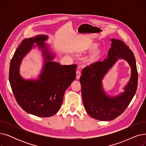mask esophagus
Instances as JSON below:
<instances>
[{
	"instance_id": "34e87169",
	"label": "esophagus",
	"mask_w": 146,
	"mask_h": 146,
	"mask_svg": "<svg viewBox=\"0 0 146 146\" xmlns=\"http://www.w3.org/2000/svg\"><path fill=\"white\" fill-rule=\"evenodd\" d=\"M80 72L79 70H77L76 71V79H79L80 77Z\"/></svg>"
}]
</instances>
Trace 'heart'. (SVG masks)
<instances>
[{
    "label": "heart",
    "mask_w": 146,
    "mask_h": 146,
    "mask_svg": "<svg viewBox=\"0 0 146 146\" xmlns=\"http://www.w3.org/2000/svg\"><path fill=\"white\" fill-rule=\"evenodd\" d=\"M98 46V43L91 42L84 46L83 47L80 49V51L83 53H86L92 51L90 54L85 60V63L87 64L90 65L96 63L102 57L104 50L102 47L97 48Z\"/></svg>",
    "instance_id": "1"
}]
</instances>
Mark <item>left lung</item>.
Segmentation results:
<instances>
[{
  "label": "left lung",
  "mask_w": 146,
  "mask_h": 146,
  "mask_svg": "<svg viewBox=\"0 0 146 146\" xmlns=\"http://www.w3.org/2000/svg\"><path fill=\"white\" fill-rule=\"evenodd\" d=\"M111 47L107 58L83 69L80 78L83 103L92 118L108 121L123 112L136 92L138 73L135 58L129 47L121 40L111 39ZM119 59L125 60L131 67V77L125 92L115 97L109 96L103 89L102 80L109 70Z\"/></svg>",
  "instance_id": "1"
}]
</instances>
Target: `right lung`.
Listing matches in <instances>:
<instances>
[{
	"mask_svg": "<svg viewBox=\"0 0 146 146\" xmlns=\"http://www.w3.org/2000/svg\"><path fill=\"white\" fill-rule=\"evenodd\" d=\"M48 38L43 34L25 38L16 50L9 67V82L17 102L25 112L39 117H51L58 111L66 89L76 79L77 67L76 64L61 66L53 61L55 54L44 42ZM36 46L44 58L42 72L36 80H25L20 74V64Z\"/></svg>",
	"mask_w": 146,
	"mask_h": 146,
	"instance_id": "add662e5",
	"label": "right lung"
}]
</instances>
